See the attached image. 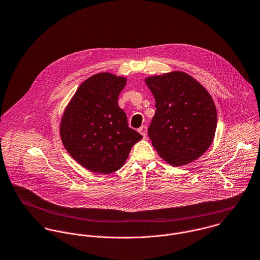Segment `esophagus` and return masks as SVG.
<instances>
[{
    "instance_id": "34e87169",
    "label": "esophagus",
    "mask_w": 260,
    "mask_h": 260,
    "mask_svg": "<svg viewBox=\"0 0 260 260\" xmlns=\"http://www.w3.org/2000/svg\"><path fill=\"white\" fill-rule=\"evenodd\" d=\"M138 132H139L140 134H142V136H143L144 138H146V136H147V126H145V125L141 126V127L138 129Z\"/></svg>"
}]
</instances>
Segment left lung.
Returning <instances> with one entry per match:
<instances>
[{"label":"left lung","mask_w":260,"mask_h":260,"mask_svg":"<svg viewBox=\"0 0 260 260\" xmlns=\"http://www.w3.org/2000/svg\"><path fill=\"white\" fill-rule=\"evenodd\" d=\"M145 82L156 102L148 128L154 148L173 166L199 158L211 145L217 125L210 94L180 71L149 77Z\"/></svg>","instance_id":"1"}]
</instances>
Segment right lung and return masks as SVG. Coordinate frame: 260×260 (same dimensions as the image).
<instances>
[{"mask_svg": "<svg viewBox=\"0 0 260 260\" xmlns=\"http://www.w3.org/2000/svg\"><path fill=\"white\" fill-rule=\"evenodd\" d=\"M127 80L99 73L77 89L62 117L64 147L88 170L108 174L120 169L142 135L128 126L118 97Z\"/></svg>", "mask_w": 260, "mask_h": 260, "instance_id": "add662e5", "label": "right lung"}]
</instances>
